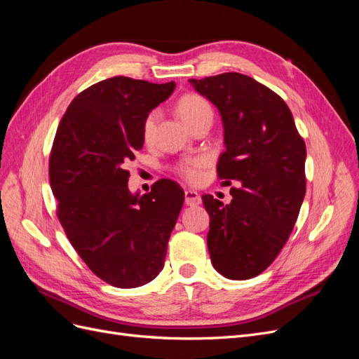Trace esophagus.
<instances>
[{
  "label": "esophagus",
  "mask_w": 359,
  "mask_h": 359,
  "mask_svg": "<svg viewBox=\"0 0 359 359\" xmlns=\"http://www.w3.org/2000/svg\"><path fill=\"white\" fill-rule=\"evenodd\" d=\"M184 196H186V203L189 206H194V205H199L201 203V196H199L198 191L186 190V193H184Z\"/></svg>",
  "instance_id": "esophagus-1"
}]
</instances>
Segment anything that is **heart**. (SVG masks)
Returning a JSON list of instances; mask_svg holds the SVG:
<instances>
[{"instance_id": "obj_1", "label": "heart", "mask_w": 359, "mask_h": 359, "mask_svg": "<svg viewBox=\"0 0 359 359\" xmlns=\"http://www.w3.org/2000/svg\"><path fill=\"white\" fill-rule=\"evenodd\" d=\"M177 112L182 118V121L186 123L189 127L201 119L205 115H212V107L206 102L202 95L199 94H186L182 95L177 103ZM158 119V111H151L147 114L142 123V137L145 142L153 139L156 132V124ZM206 160L205 157H193L182 160L177 166V172L180 175L187 180L189 182H199L203 177V169L206 168Z\"/></svg>"}]
</instances>
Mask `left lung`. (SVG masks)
<instances>
[{"mask_svg": "<svg viewBox=\"0 0 359 359\" xmlns=\"http://www.w3.org/2000/svg\"><path fill=\"white\" fill-rule=\"evenodd\" d=\"M190 82L222 114L226 149L217 175L240 184L229 205L202 196L211 262L226 278H253L274 262L298 219L306 142L285 100L250 76L229 72Z\"/></svg>", "mask_w": 359, "mask_h": 359, "instance_id": "left-lung-1", "label": "left lung"}]
</instances>
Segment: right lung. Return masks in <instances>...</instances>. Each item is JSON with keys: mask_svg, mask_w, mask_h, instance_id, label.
Wrapping results in <instances>:
<instances>
[{"mask_svg": "<svg viewBox=\"0 0 359 359\" xmlns=\"http://www.w3.org/2000/svg\"><path fill=\"white\" fill-rule=\"evenodd\" d=\"M173 88L126 76L97 82L72 100L53 139L49 181L58 220L86 266L115 287L157 277L182 208L175 181L158 180L144 196L127 186V165L144 147V118Z\"/></svg>", "mask_w": 359, "mask_h": 359, "instance_id": "obj_1", "label": "right lung"}]
</instances>
